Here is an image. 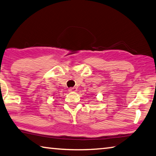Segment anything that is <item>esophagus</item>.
I'll return each mask as SVG.
<instances>
[{
    "mask_svg": "<svg viewBox=\"0 0 156 156\" xmlns=\"http://www.w3.org/2000/svg\"><path fill=\"white\" fill-rule=\"evenodd\" d=\"M76 91H77V88L76 87H71L69 89V91L70 92H76Z\"/></svg>",
    "mask_w": 156,
    "mask_h": 156,
    "instance_id": "34e87169",
    "label": "esophagus"
}]
</instances>
